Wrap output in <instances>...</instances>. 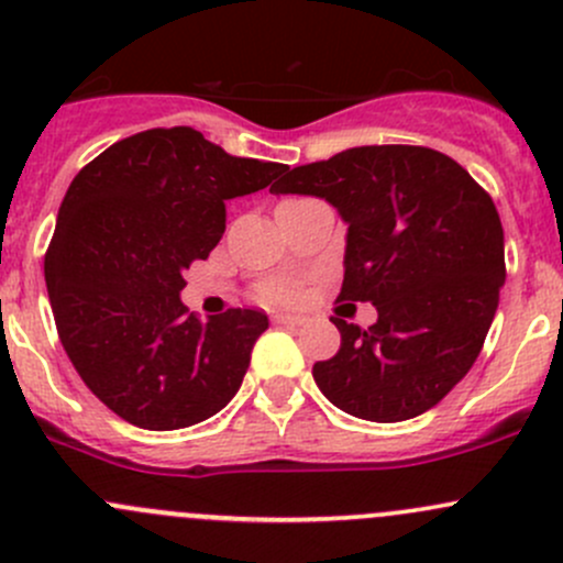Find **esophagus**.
<instances>
[{
  "label": "esophagus",
  "mask_w": 563,
  "mask_h": 563,
  "mask_svg": "<svg viewBox=\"0 0 563 563\" xmlns=\"http://www.w3.org/2000/svg\"><path fill=\"white\" fill-rule=\"evenodd\" d=\"M274 322H279V324H303L306 317H300V314H276Z\"/></svg>",
  "instance_id": "1"
}]
</instances>
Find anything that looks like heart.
Wrapping results in <instances>:
<instances>
[{
  "instance_id": "obj_1",
  "label": "heart",
  "mask_w": 563,
  "mask_h": 563,
  "mask_svg": "<svg viewBox=\"0 0 563 563\" xmlns=\"http://www.w3.org/2000/svg\"><path fill=\"white\" fill-rule=\"evenodd\" d=\"M265 298H268V300H289V298H292V289L284 287V284H274V287L265 289Z\"/></svg>"
}]
</instances>
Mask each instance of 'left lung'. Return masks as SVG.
I'll return each instance as SVG.
<instances>
[{"instance_id":"obj_1","label":"left lung","mask_w":563,"mask_h":563,"mask_svg":"<svg viewBox=\"0 0 563 563\" xmlns=\"http://www.w3.org/2000/svg\"><path fill=\"white\" fill-rule=\"evenodd\" d=\"M274 195L322 197L346 224L341 300H368V330L333 317L341 346L314 363L330 404L374 422L437 407L468 374L504 287L490 195L448 154L357 146L284 170Z\"/></svg>"}]
</instances>
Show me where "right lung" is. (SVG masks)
Segmentation results:
<instances>
[{
  "mask_svg": "<svg viewBox=\"0 0 563 563\" xmlns=\"http://www.w3.org/2000/svg\"><path fill=\"white\" fill-rule=\"evenodd\" d=\"M284 170L170 126L113 143L73 178L45 284L67 357L121 420L176 431L239 393L268 317L228 309L197 320L181 303L184 271L222 239L228 200Z\"/></svg>",
  "mask_w": 563,
  "mask_h": 563,
  "instance_id": "obj_1",
  "label": "right lung"
}]
</instances>
